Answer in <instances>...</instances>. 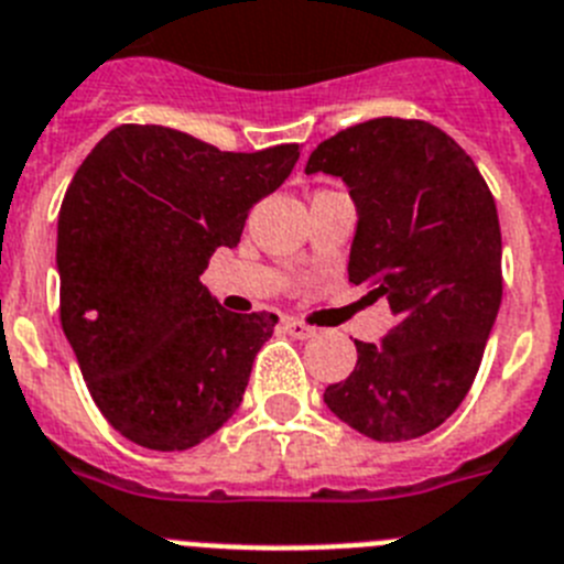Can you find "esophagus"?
<instances>
[{
	"label": "esophagus",
	"instance_id": "obj_1",
	"mask_svg": "<svg viewBox=\"0 0 564 564\" xmlns=\"http://www.w3.org/2000/svg\"><path fill=\"white\" fill-rule=\"evenodd\" d=\"M283 329L292 337H297V340H310V337H315V329L306 326L303 321H295V317H286V321H283Z\"/></svg>",
	"mask_w": 564,
	"mask_h": 564
}]
</instances>
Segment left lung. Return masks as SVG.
I'll return each mask as SVG.
<instances>
[{
	"label": "left lung",
	"mask_w": 564,
	"mask_h": 564,
	"mask_svg": "<svg viewBox=\"0 0 564 564\" xmlns=\"http://www.w3.org/2000/svg\"><path fill=\"white\" fill-rule=\"evenodd\" d=\"M306 173L340 175L357 207L349 281L386 297L383 346L323 391L332 414L380 443L423 437L463 403L502 301V235L486 178L420 119H371L321 141Z\"/></svg>",
	"instance_id": "8db88e82"
}]
</instances>
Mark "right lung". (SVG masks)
I'll return each mask as SVG.
<instances>
[{
    "mask_svg": "<svg viewBox=\"0 0 564 564\" xmlns=\"http://www.w3.org/2000/svg\"><path fill=\"white\" fill-rule=\"evenodd\" d=\"M301 147L224 153L159 124H121L82 161L58 209V317L93 403L153 452L204 443L241 405L278 315H235L200 272L238 247L249 209Z\"/></svg>",
    "mask_w": 564,
    "mask_h": 564,
    "instance_id": "1",
    "label": "right lung"
}]
</instances>
